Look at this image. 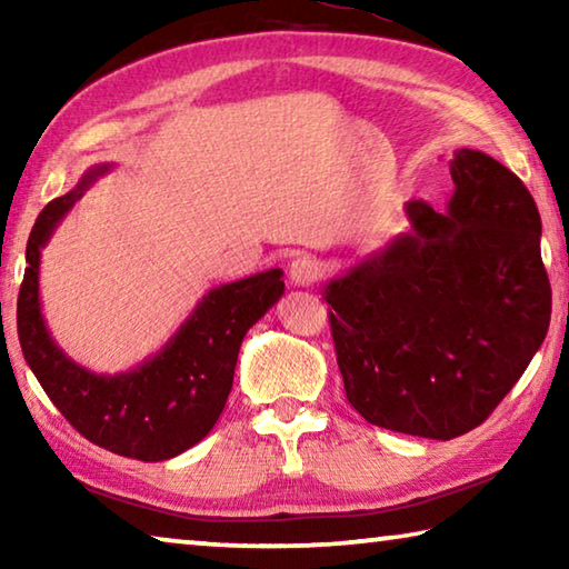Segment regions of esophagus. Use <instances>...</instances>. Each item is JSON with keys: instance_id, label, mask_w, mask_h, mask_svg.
<instances>
[{"instance_id": "1", "label": "esophagus", "mask_w": 569, "mask_h": 569, "mask_svg": "<svg viewBox=\"0 0 569 569\" xmlns=\"http://www.w3.org/2000/svg\"><path fill=\"white\" fill-rule=\"evenodd\" d=\"M321 276H323V266L311 256H298L293 258L291 266H288V278H291L293 286L308 288L319 281Z\"/></svg>"}]
</instances>
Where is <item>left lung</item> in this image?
Returning <instances> with one entry per match:
<instances>
[{"instance_id": "left-lung-1", "label": "left lung", "mask_w": 569, "mask_h": 569, "mask_svg": "<svg viewBox=\"0 0 569 569\" xmlns=\"http://www.w3.org/2000/svg\"><path fill=\"white\" fill-rule=\"evenodd\" d=\"M449 170L447 210L409 200L407 233L323 286L351 407L377 427L441 441L495 411L552 313L542 220L525 182L469 148Z\"/></svg>"}]
</instances>
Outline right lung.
Wrapping results in <instances>:
<instances>
[{
  "label": "right lung",
  "mask_w": 569,
  "mask_h": 569,
  "mask_svg": "<svg viewBox=\"0 0 569 569\" xmlns=\"http://www.w3.org/2000/svg\"><path fill=\"white\" fill-rule=\"evenodd\" d=\"M110 168H90L37 218L17 298V333L24 361L44 393L84 439L120 457L162 461L196 447L216 427L233 387L243 336L283 296V271L271 268L210 288L176 336L130 371L94 373L74 363L44 323L40 258L67 210Z\"/></svg>",
  "instance_id": "1"
}]
</instances>
